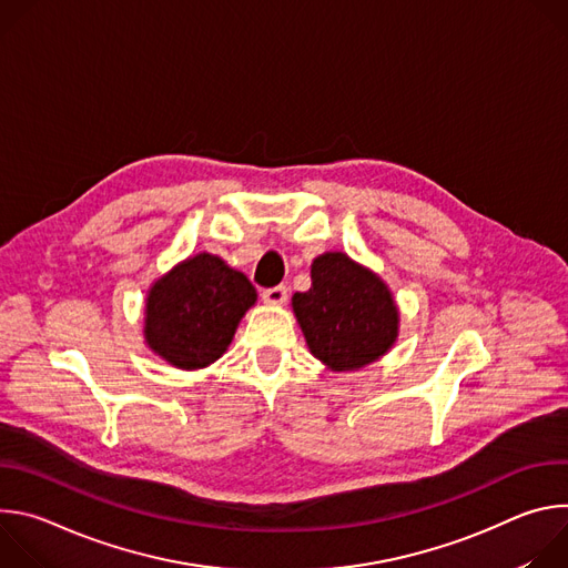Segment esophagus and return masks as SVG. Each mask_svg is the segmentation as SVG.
<instances>
[{
  "label": "esophagus",
  "mask_w": 568,
  "mask_h": 568,
  "mask_svg": "<svg viewBox=\"0 0 568 568\" xmlns=\"http://www.w3.org/2000/svg\"><path fill=\"white\" fill-rule=\"evenodd\" d=\"M263 298L272 305H283L287 301V287L285 285H276L270 290H263Z\"/></svg>",
  "instance_id": "1"
}]
</instances>
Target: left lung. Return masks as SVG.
I'll return each mask as SVG.
<instances>
[{"label":"left lung","mask_w":568,"mask_h":568,"mask_svg":"<svg viewBox=\"0 0 568 568\" xmlns=\"http://www.w3.org/2000/svg\"><path fill=\"white\" fill-rule=\"evenodd\" d=\"M314 357L335 371H355L382 357L397 335V307L386 285L346 254L312 263V287L292 296Z\"/></svg>","instance_id":"obj_1"}]
</instances>
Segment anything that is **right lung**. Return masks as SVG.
I'll use <instances>...</instances> for the list:
<instances>
[{"mask_svg":"<svg viewBox=\"0 0 568 568\" xmlns=\"http://www.w3.org/2000/svg\"><path fill=\"white\" fill-rule=\"evenodd\" d=\"M254 301L256 290L245 274L211 254L189 258L150 290L148 346L178 368L209 366L226 351Z\"/></svg>","mask_w":568,"mask_h":568,"instance_id":"obj_1","label":"right lung"}]
</instances>
